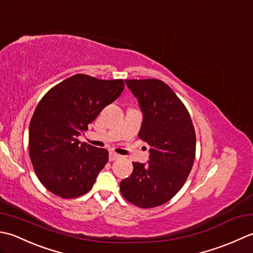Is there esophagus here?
Instances as JSON below:
<instances>
[{"mask_svg": "<svg viewBox=\"0 0 253 253\" xmlns=\"http://www.w3.org/2000/svg\"><path fill=\"white\" fill-rule=\"evenodd\" d=\"M121 156L119 155V154H117V153H113V152H111L110 154H109V161L110 162H113V161H117V159H119Z\"/></svg>", "mask_w": 253, "mask_h": 253, "instance_id": "34e87169", "label": "esophagus"}]
</instances>
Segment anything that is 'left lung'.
Segmentation results:
<instances>
[{"mask_svg":"<svg viewBox=\"0 0 253 253\" xmlns=\"http://www.w3.org/2000/svg\"><path fill=\"white\" fill-rule=\"evenodd\" d=\"M143 113L138 137L149 148L148 163H133L120 182L128 202L142 209L159 206L182 188L195 158V132L187 108L163 81L126 80Z\"/></svg>","mask_w":253,"mask_h":253,"instance_id":"8db88e82","label":"left lung"}]
</instances>
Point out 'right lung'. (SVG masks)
Listing matches in <instances>:
<instances>
[{
    "label": "right lung",
    "mask_w": 253,
    "mask_h": 253,
    "mask_svg": "<svg viewBox=\"0 0 253 253\" xmlns=\"http://www.w3.org/2000/svg\"><path fill=\"white\" fill-rule=\"evenodd\" d=\"M125 88L122 80L76 74L52 87L29 125V156L40 182L60 198L87 193L108 163L105 148L77 140Z\"/></svg>",
    "instance_id": "obj_1"
}]
</instances>
